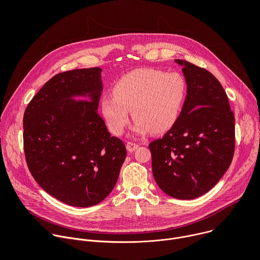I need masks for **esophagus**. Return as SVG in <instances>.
<instances>
[{
	"label": "esophagus",
	"mask_w": 260,
	"mask_h": 260,
	"mask_svg": "<svg viewBox=\"0 0 260 260\" xmlns=\"http://www.w3.org/2000/svg\"><path fill=\"white\" fill-rule=\"evenodd\" d=\"M139 144L133 143V142H127L126 143V149L128 152H134L136 149H138Z\"/></svg>",
	"instance_id": "1"
}]
</instances>
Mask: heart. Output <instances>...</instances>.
Returning a JSON list of instances; mask_svg holds the SVG:
<instances>
[{
    "label": "heart",
    "mask_w": 260,
    "mask_h": 260,
    "mask_svg": "<svg viewBox=\"0 0 260 260\" xmlns=\"http://www.w3.org/2000/svg\"><path fill=\"white\" fill-rule=\"evenodd\" d=\"M186 85L178 73L143 68L127 73L113 87V95H104L101 112L108 128L123 133L131 111L136 119L133 131L139 136L171 129L180 115Z\"/></svg>",
    "instance_id": "obj_1"
}]
</instances>
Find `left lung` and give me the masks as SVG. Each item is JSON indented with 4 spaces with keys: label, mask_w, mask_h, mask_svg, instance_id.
<instances>
[{
    "label": "left lung",
    "mask_w": 260,
    "mask_h": 260,
    "mask_svg": "<svg viewBox=\"0 0 260 260\" xmlns=\"http://www.w3.org/2000/svg\"><path fill=\"white\" fill-rule=\"evenodd\" d=\"M182 66L187 84L174 126L149 144L152 173L160 189L192 200L212 189L229 170L235 152V116L223 87L212 73L189 61Z\"/></svg>",
    "instance_id": "left-lung-1"
}]
</instances>
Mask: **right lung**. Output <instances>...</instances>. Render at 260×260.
<instances>
[{
	"mask_svg": "<svg viewBox=\"0 0 260 260\" xmlns=\"http://www.w3.org/2000/svg\"><path fill=\"white\" fill-rule=\"evenodd\" d=\"M102 69L59 73L27 105L23 147L28 170L42 189L74 207H91L113 190L126 157L98 113ZM75 97H85L77 101Z\"/></svg>",
	"mask_w": 260,
	"mask_h": 260,
	"instance_id": "obj_1",
	"label": "right lung"
}]
</instances>
